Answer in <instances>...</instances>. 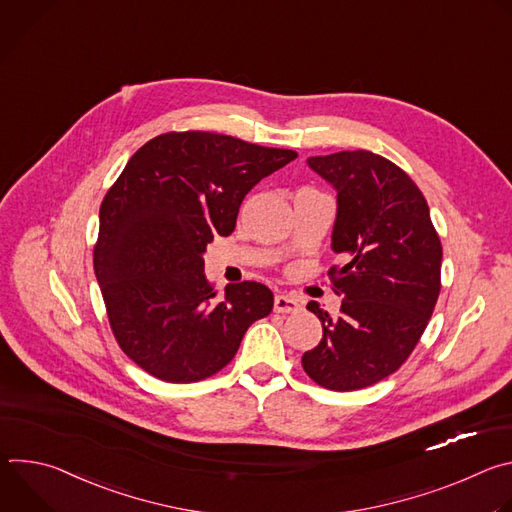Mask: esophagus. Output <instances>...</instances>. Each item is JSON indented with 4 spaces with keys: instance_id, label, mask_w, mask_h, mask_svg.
<instances>
[{
    "instance_id": "1",
    "label": "esophagus",
    "mask_w": 512,
    "mask_h": 512,
    "mask_svg": "<svg viewBox=\"0 0 512 512\" xmlns=\"http://www.w3.org/2000/svg\"><path fill=\"white\" fill-rule=\"evenodd\" d=\"M273 308H275V312H279V314H291V312L300 310V302H298L296 298H289V296L279 294V296H275Z\"/></svg>"
}]
</instances>
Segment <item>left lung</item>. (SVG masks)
Masks as SVG:
<instances>
[{
  "mask_svg": "<svg viewBox=\"0 0 512 512\" xmlns=\"http://www.w3.org/2000/svg\"><path fill=\"white\" fill-rule=\"evenodd\" d=\"M308 166L336 190L332 251L346 265L330 269L338 318L308 304L324 334L302 367L326 389L356 391L393 375L419 342L440 296L442 243L421 190L393 162L356 150Z\"/></svg>",
  "mask_w": 512,
  "mask_h": 512,
  "instance_id": "1",
  "label": "left lung"
}]
</instances>
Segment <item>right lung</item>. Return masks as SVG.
<instances>
[{
	"mask_svg": "<svg viewBox=\"0 0 512 512\" xmlns=\"http://www.w3.org/2000/svg\"><path fill=\"white\" fill-rule=\"evenodd\" d=\"M298 154L208 131L164 133L131 156L103 198L95 275L121 350L156 379L194 383L233 360L273 308L257 281L216 298L206 245L235 231L243 198Z\"/></svg>",
	"mask_w": 512,
	"mask_h": 512,
	"instance_id": "add662e5",
	"label": "right lung"
}]
</instances>
